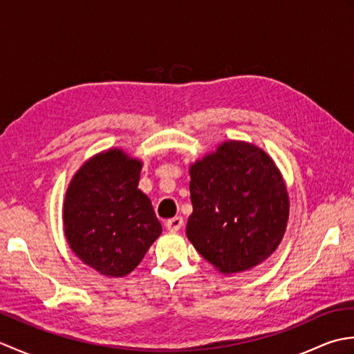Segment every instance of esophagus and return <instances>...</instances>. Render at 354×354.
<instances>
[{
    "label": "esophagus",
    "mask_w": 354,
    "mask_h": 354,
    "mask_svg": "<svg viewBox=\"0 0 354 354\" xmlns=\"http://www.w3.org/2000/svg\"><path fill=\"white\" fill-rule=\"evenodd\" d=\"M183 225H184V219L181 216H175V217H171V219L165 222V227H167L169 231H173V232L181 230Z\"/></svg>",
    "instance_id": "esophagus-1"
}]
</instances>
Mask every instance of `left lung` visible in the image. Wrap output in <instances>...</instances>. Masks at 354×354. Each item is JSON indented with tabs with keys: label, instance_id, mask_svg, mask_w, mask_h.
Segmentation results:
<instances>
[{
	"label": "left lung",
	"instance_id": "8db88e82",
	"mask_svg": "<svg viewBox=\"0 0 354 354\" xmlns=\"http://www.w3.org/2000/svg\"><path fill=\"white\" fill-rule=\"evenodd\" d=\"M187 237L221 272L251 269L281 242L289 217L283 178L252 145L228 141L190 169Z\"/></svg>",
	"mask_w": 354,
	"mask_h": 354
}]
</instances>
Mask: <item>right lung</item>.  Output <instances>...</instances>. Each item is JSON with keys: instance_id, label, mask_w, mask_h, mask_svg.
<instances>
[{"instance_id": "add662e5", "label": "right lung", "mask_w": 354, "mask_h": 354, "mask_svg": "<svg viewBox=\"0 0 354 354\" xmlns=\"http://www.w3.org/2000/svg\"><path fill=\"white\" fill-rule=\"evenodd\" d=\"M140 170V161L108 150L82 165L66 192V240L103 275L129 274L162 231L150 199L138 190Z\"/></svg>"}]
</instances>
